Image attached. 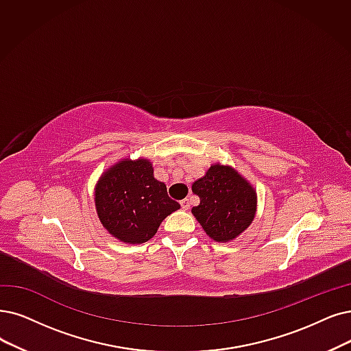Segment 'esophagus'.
Listing matches in <instances>:
<instances>
[{"instance_id":"1","label":"esophagus","mask_w":351,"mask_h":351,"mask_svg":"<svg viewBox=\"0 0 351 351\" xmlns=\"http://www.w3.org/2000/svg\"><path fill=\"white\" fill-rule=\"evenodd\" d=\"M180 204H181V208L183 210H189L190 208V200L189 199H183L180 202Z\"/></svg>"}]
</instances>
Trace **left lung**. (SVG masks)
<instances>
[{"label": "left lung", "mask_w": 351, "mask_h": 351, "mask_svg": "<svg viewBox=\"0 0 351 351\" xmlns=\"http://www.w3.org/2000/svg\"><path fill=\"white\" fill-rule=\"evenodd\" d=\"M191 190L200 204L191 208L206 234L219 243L239 237L254 221L258 194L249 181L230 165L215 162L195 180Z\"/></svg>", "instance_id": "obj_1"}]
</instances>
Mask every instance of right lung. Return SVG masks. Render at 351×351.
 <instances>
[{
  "label": "right lung",
  "instance_id": "right-lung-1",
  "mask_svg": "<svg viewBox=\"0 0 351 351\" xmlns=\"http://www.w3.org/2000/svg\"><path fill=\"white\" fill-rule=\"evenodd\" d=\"M95 208L115 239L139 245L157 233L161 221L180 208L167 186L154 177L148 158H122L102 173L95 186Z\"/></svg>",
  "mask_w": 351,
  "mask_h": 351
}]
</instances>
